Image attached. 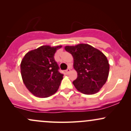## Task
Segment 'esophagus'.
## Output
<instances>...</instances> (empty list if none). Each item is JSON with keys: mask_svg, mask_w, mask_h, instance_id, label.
Segmentation results:
<instances>
[{"mask_svg": "<svg viewBox=\"0 0 131 131\" xmlns=\"http://www.w3.org/2000/svg\"><path fill=\"white\" fill-rule=\"evenodd\" d=\"M70 71H71V69H70V68H68L67 70L65 71H66V73H67V74H68V73H70Z\"/></svg>", "mask_w": 131, "mask_h": 131, "instance_id": "1", "label": "esophagus"}]
</instances>
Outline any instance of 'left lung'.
Returning a JSON list of instances; mask_svg holds the SVG:
<instances>
[{
	"instance_id": "8db88e82",
	"label": "left lung",
	"mask_w": 131,
	"mask_h": 131,
	"mask_svg": "<svg viewBox=\"0 0 131 131\" xmlns=\"http://www.w3.org/2000/svg\"><path fill=\"white\" fill-rule=\"evenodd\" d=\"M64 49L73 57L78 77L73 83L78 91L88 95L100 91L108 77L110 65L106 56L85 43L66 46Z\"/></svg>"
}]
</instances>
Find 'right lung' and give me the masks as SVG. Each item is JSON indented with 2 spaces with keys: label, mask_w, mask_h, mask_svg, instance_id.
Here are the masks:
<instances>
[{
  "label": "right lung",
  "mask_w": 131,
  "mask_h": 131,
  "mask_svg": "<svg viewBox=\"0 0 131 131\" xmlns=\"http://www.w3.org/2000/svg\"><path fill=\"white\" fill-rule=\"evenodd\" d=\"M61 46H43L28 52L21 63V74L26 87L33 95L48 97L57 91L63 74L54 55Z\"/></svg>",
  "instance_id": "add662e5"
}]
</instances>
